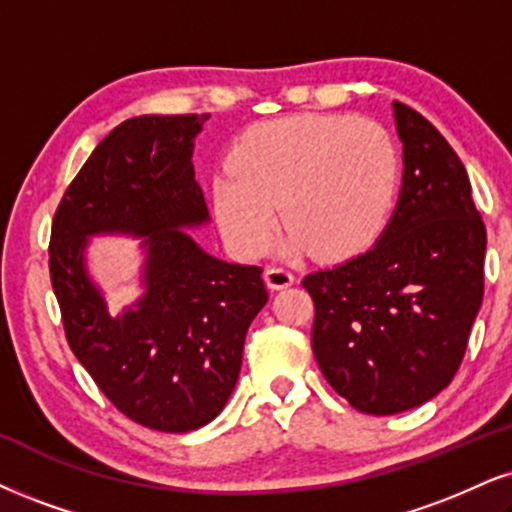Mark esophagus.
Masks as SVG:
<instances>
[{
	"mask_svg": "<svg viewBox=\"0 0 512 512\" xmlns=\"http://www.w3.org/2000/svg\"><path fill=\"white\" fill-rule=\"evenodd\" d=\"M266 285L270 287V289H285V287H289V285H294V275H292V270H287V268H268L266 270Z\"/></svg>",
	"mask_w": 512,
	"mask_h": 512,
	"instance_id": "obj_1",
	"label": "esophagus"
}]
</instances>
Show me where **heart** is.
Here are the masks:
<instances>
[{
  "label": "heart",
  "instance_id": "b5f03b06",
  "mask_svg": "<svg viewBox=\"0 0 512 512\" xmlns=\"http://www.w3.org/2000/svg\"><path fill=\"white\" fill-rule=\"evenodd\" d=\"M399 149L382 125L351 116H289L239 137L213 180V213L239 254L261 256L277 216L282 254L344 261L380 237L399 194Z\"/></svg>",
  "mask_w": 512,
  "mask_h": 512
}]
</instances>
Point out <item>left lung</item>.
Instances as JSON below:
<instances>
[{
  "instance_id": "1",
  "label": "left lung",
  "mask_w": 512,
  "mask_h": 512,
  "mask_svg": "<svg viewBox=\"0 0 512 512\" xmlns=\"http://www.w3.org/2000/svg\"><path fill=\"white\" fill-rule=\"evenodd\" d=\"M401 192L372 249L315 270L313 353L330 387L368 415L418 408L449 387L484 296L487 230L451 144L391 102Z\"/></svg>"
}]
</instances>
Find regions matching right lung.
I'll return each mask as SVG.
<instances>
[{
	"label": "right lung",
	"instance_id": "add662e5",
	"mask_svg": "<svg viewBox=\"0 0 512 512\" xmlns=\"http://www.w3.org/2000/svg\"><path fill=\"white\" fill-rule=\"evenodd\" d=\"M204 116H137L113 128L63 194L49 275L63 330L113 406L159 432H192L225 408L246 330L266 306L263 270L211 256L185 227L208 223L194 180ZM141 239L143 296L111 316L86 270L90 236Z\"/></svg>",
	"mask_w": 512,
	"mask_h": 512
}]
</instances>
